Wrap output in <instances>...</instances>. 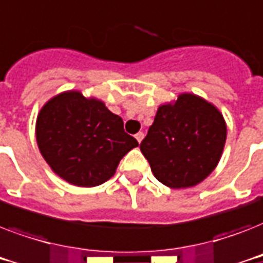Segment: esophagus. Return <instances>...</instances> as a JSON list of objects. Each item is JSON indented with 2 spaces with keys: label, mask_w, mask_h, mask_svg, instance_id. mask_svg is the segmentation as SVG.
I'll use <instances>...</instances> for the list:
<instances>
[{
  "label": "esophagus",
  "mask_w": 263,
  "mask_h": 263,
  "mask_svg": "<svg viewBox=\"0 0 263 263\" xmlns=\"http://www.w3.org/2000/svg\"><path fill=\"white\" fill-rule=\"evenodd\" d=\"M135 138H136V140H138V142L140 143V142H142V139L144 138V134H143V132H138V134L135 135Z\"/></svg>",
  "instance_id": "34e87169"
}]
</instances>
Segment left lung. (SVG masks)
Listing matches in <instances>:
<instances>
[{
    "instance_id": "obj_1",
    "label": "left lung",
    "mask_w": 263,
    "mask_h": 263,
    "mask_svg": "<svg viewBox=\"0 0 263 263\" xmlns=\"http://www.w3.org/2000/svg\"><path fill=\"white\" fill-rule=\"evenodd\" d=\"M227 140V124L213 103L184 92L157 110L140 143L156 179L171 188L194 187L216 169Z\"/></svg>"
}]
</instances>
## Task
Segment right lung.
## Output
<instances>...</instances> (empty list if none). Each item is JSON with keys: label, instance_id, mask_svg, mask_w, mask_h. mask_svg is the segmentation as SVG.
<instances>
[{"label": "right lung", "instance_id": "right-lung-1", "mask_svg": "<svg viewBox=\"0 0 263 263\" xmlns=\"http://www.w3.org/2000/svg\"><path fill=\"white\" fill-rule=\"evenodd\" d=\"M35 135L51 171L78 187L105 183L121 158L139 144L124 131L120 116L80 91L49 99L36 117Z\"/></svg>", "mask_w": 263, "mask_h": 263}]
</instances>
